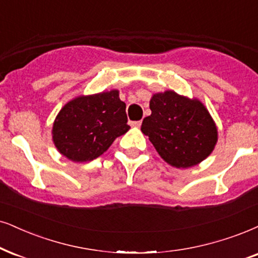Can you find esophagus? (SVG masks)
Segmentation results:
<instances>
[{"mask_svg":"<svg viewBox=\"0 0 258 258\" xmlns=\"http://www.w3.org/2000/svg\"><path fill=\"white\" fill-rule=\"evenodd\" d=\"M130 125L133 127H140V125H142V121H140V120L139 121H131L130 122Z\"/></svg>","mask_w":258,"mask_h":258,"instance_id":"obj_1","label":"esophagus"}]
</instances>
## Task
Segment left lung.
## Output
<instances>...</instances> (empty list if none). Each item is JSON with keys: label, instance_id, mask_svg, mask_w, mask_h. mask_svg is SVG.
<instances>
[{"label": "left lung", "instance_id": "1", "mask_svg": "<svg viewBox=\"0 0 258 258\" xmlns=\"http://www.w3.org/2000/svg\"><path fill=\"white\" fill-rule=\"evenodd\" d=\"M150 109L151 115L143 120L142 132L172 167H193L213 151L217 127L200 101L168 90L152 96Z\"/></svg>", "mask_w": 258, "mask_h": 258}]
</instances>
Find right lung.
Returning a JSON list of instances; mask_svg holds the SVG:
<instances>
[{"label":"right lung","instance_id":"add662e5","mask_svg":"<svg viewBox=\"0 0 258 258\" xmlns=\"http://www.w3.org/2000/svg\"><path fill=\"white\" fill-rule=\"evenodd\" d=\"M130 130L119 91L80 96L67 103L53 123V142L74 162L93 161Z\"/></svg>","mask_w":258,"mask_h":258}]
</instances>
